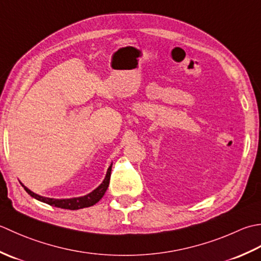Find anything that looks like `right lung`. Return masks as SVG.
<instances>
[{
	"label": "right lung",
	"instance_id": "1",
	"mask_svg": "<svg viewBox=\"0 0 261 261\" xmlns=\"http://www.w3.org/2000/svg\"><path fill=\"white\" fill-rule=\"evenodd\" d=\"M111 167H113V163L110 164V167L108 168L107 174H106V178L103 179L102 184H101L98 188H95L91 193L82 196V197H74V198H67V199H55V198H48V197H42V196H39L35 194L34 191H31L23 186L24 190L28 193L31 197L36 198L37 200H40L42 203H46L50 206H55V207H60V208H65V210H80V208H84V207H90L93 206L94 204H97L98 201L103 197V195L107 190L108 186H109V180H110V173H111Z\"/></svg>",
	"mask_w": 261,
	"mask_h": 261
}]
</instances>
